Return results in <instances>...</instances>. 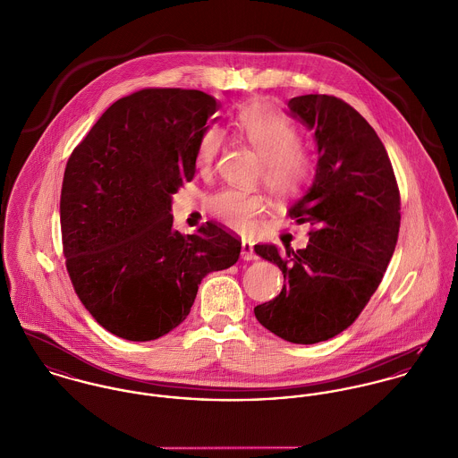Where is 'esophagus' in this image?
Here are the masks:
<instances>
[{
	"mask_svg": "<svg viewBox=\"0 0 458 458\" xmlns=\"http://www.w3.org/2000/svg\"><path fill=\"white\" fill-rule=\"evenodd\" d=\"M242 258H243L245 261L258 259V256H256V252H254V243L243 240V243H242Z\"/></svg>",
	"mask_w": 458,
	"mask_h": 458,
	"instance_id": "1",
	"label": "esophagus"
}]
</instances>
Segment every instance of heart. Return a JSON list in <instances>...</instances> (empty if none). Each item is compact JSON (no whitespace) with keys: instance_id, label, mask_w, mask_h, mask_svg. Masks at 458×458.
Masks as SVG:
<instances>
[{"instance_id":"obj_1","label":"heart","mask_w":458,"mask_h":458,"mask_svg":"<svg viewBox=\"0 0 458 458\" xmlns=\"http://www.w3.org/2000/svg\"><path fill=\"white\" fill-rule=\"evenodd\" d=\"M234 135L249 144L262 158V182L275 197L298 196L316 173V157L300 142L298 127L267 102H250L233 118ZM224 148V133L208 127L197 140L196 165L200 174H209ZM209 209L224 225L249 233L266 209L261 194L227 189L211 197Z\"/></svg>"}]
</instances>
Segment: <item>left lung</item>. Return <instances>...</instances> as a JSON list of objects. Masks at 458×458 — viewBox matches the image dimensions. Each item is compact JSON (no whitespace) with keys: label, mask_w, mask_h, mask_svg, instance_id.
I'll list each match as a JSON object with an SVG mask.
<instances>
[{"label":"left lung","mask_w":458,"mask_h":458,"mask_svg":"<svg viewBox=\"0 0 458 458\" xmlns=\"http://www.w3.org/2000/svg\"><path fill=\"white\" fill-rule=\"evenodd\" d=\"M287 107L318 144L312 187L289 209L312 231L307 249L254 247L285 282L254 314L276 336L307 345L351 327L379 287L398 240L400 192L385 144L356 109L331 95L294 97Z\"/></svg>","instance_id":"1"}]
</instances>
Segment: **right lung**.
Instances as JSON below:
<instances>
[{
  "label": "right lung",
  "mask_w": 458,
  "mask_h": 458,
  "mask_svg": "<svg viewBox=\"0 0 458 458\" xmlns=\"http://www.w3.org/2000/svg\"><path fill=\"white\" fill-rule=\"evenodd\" d=\"M218 111L199 89L146 88L116 100L72 151L60 220L72 285L100 327L155 340L187 319L200 280L238 261L242 240L206 222L173 229L171 200L196 174Z\"/></svg>",
  "instance_id": "right-lung-1"
}]
</instances>
